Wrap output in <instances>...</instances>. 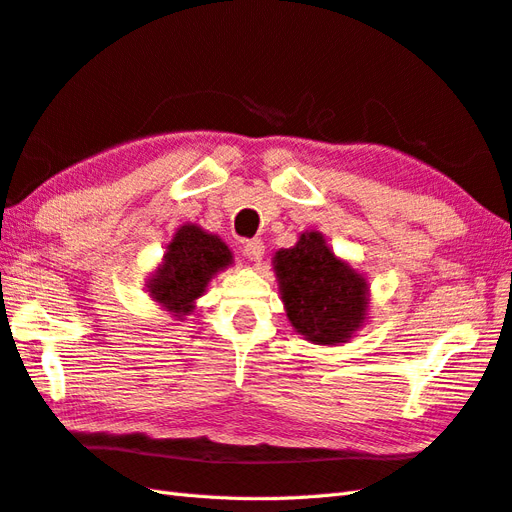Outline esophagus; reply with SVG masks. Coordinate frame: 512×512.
I'll list each match as a JSON object with an SVG mask.
<instances>
[{"label":"esophagus","instance_id":"34e87169","mask_svg":"<svg viewBox=\"0 0 512 512\" xmlns=\"http://www.w3.org/2000/svg\"><path fill=\"white\" fill-rule=\"evenodd\" d=\"M264 242L261 240H246L244 242V246H242V253H244V257L248 259V261H261V257H264Z\"/></svg>","mask_w":512,"mask_h":512}]
</instances>
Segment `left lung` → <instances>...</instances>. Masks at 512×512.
<instances>
[{
	"instance_id": "obj_1",
	"label": "left lung",
	"mask_w": 512,
	"mask_h": 512,
	"mask_svg": "<svg viewBox=\"0 0 512 512\" xmlns=\"http://www.w3.org/2000/svg\"><path fill=\"white\" fill-rule=\"evenodd\" d=\"M279 292L296 333L313 344H344L368 318V281L337 259L318 231L300 233L272 259Z\"/></svg>"
}]
</instances>
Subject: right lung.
Listing matches in <instances>:
<instances>
[{
    "mask_svg": "<svg viewBox=\"0 0 512 512\" xmlns=\"http://www.w3.org/2000/svg\"><path fill=\"white\" fill-rule=\"evenodd\" d=\"M233 255L218 235L196 225H181L166 246L164 261L153 272L149 294L175 318L183 320L194 309V300L203 296L216 272L231 266Z\"/></svg>",
    "mask_w": 512,
    "mask_h": 512,
    "instance_id": "obj_1",
    "label": "right lung"
}]
</instances>
